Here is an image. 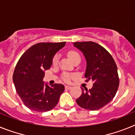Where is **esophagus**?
Returning a JSON list of instances; mask_svg holds the SVG:
<instances>
[{"mask_svg": "<svg viewBox=\"0 0 135 135\" xmlns=\"http://www.w3.org/2000/svg\"><path fill=\"white\" fill-rule=\"evenodd\" d=\"M65 89H68V90H70V89H71L72 87L70 86L66 85V86H65Z\"/></svg>", "mask_w": 135, "mask_h": 135, "instance_id": "34e87169", "label": "esophagus"}]
</instances>
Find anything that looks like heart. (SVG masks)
<instances>
[{"label": "heart", "instance_id": "heart-1", "mask_svg": "<svg viewBox=\"0 0 135 135\" xmlns=\"http://www.w3.org/2000/svg\"><path fill=\"white\" fill-rule=\"evenodd\" d=\"M68 56L70 59L73 61H76L77 59H80V55L78 54L77 52L74 51H69ZM59 55H55V57H53V64L54 65H57V64H58V62H59ZM70 80V77L69 75H65V76H64V80L65 81H66V82H69Z\"/></svg>", "mask_w": 135, "mask_h": 135}]
</instances>
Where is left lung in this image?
Segmentation results:
<instances>
[{"mask_svg": "<svg viewBox=\"0 0 135 135\" xmlns=\"http://www.w3.org/2000/svg\"><path fill=\"white\" fill-rule=\"evenodd\" d=\"M86 60V81L94 82L92 89L82 88V95L76 99L81 108L98 110L109 103L115 97L119 86L118 68L114 59L107 50L94 42H74Z\"/></svg>", "mask_w": 135, "mask_h": 135, "instance_id": "1", "label": "left lung"}]
</instances>
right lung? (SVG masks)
I'll list each match as a JSON object with an SVG mask.
<instances>
[{
    "label": "right lung",
    "instance_id": "add662e5",
    "mask_svg": "<svg viewBox=\"0 0 135 135\" xmlns=\"http://www.w3.org/2000/svg\"><path fill=\"white\" fill-rule=\"evenodd\" d=\"M65 42H40L33 45L19 59L13 75L15 89L30 109L45 112L53 109L64 91L61 84L48 85L43 81L45 71L51 68L57 51Z\"/></svg>",
    "mask_w": 135,
    "mask_h": 135
}]
</instances>
